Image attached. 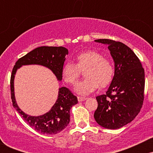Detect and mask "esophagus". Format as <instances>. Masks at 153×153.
<instances>
[{"label":"esophagus","mask_w":153,"mask_h":153,"mask_svg":"<svg viewBox=\"0 0 153 153\" xmlns=\"http://www.w3.org/2000/svg\"><path fill=\"white\" fill-rule=\"evenodd\" d=\"M86 99H87L86 98H85V97H80V96H78V100L79 102H81V101H85Z\"/></svg>","instance_id":"1"}]
</instances>
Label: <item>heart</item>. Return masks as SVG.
<instances>
[{"label":"heart","instance_id":"obj_1","mask_svg":"<svg viewBox=\"0 0 153 153\" xmlns=\"http://www.w3.org/2000/svg\"><path fill=\"white\" fill-rule=\"evenodd\" d=\"M77 63L67 62L63 66L62 76L67 83L74 85L84 71L85 79L75 85V91L81 96H87L97 90L99 85L106 87L111 82L114 74V68L108 59L94 50L82 52L77 56Z\"/></svg>","mask_w":153,"mask_h":153}]
</instances>
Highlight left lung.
Returning a JSON list of instances; mask_svg holds the SVG:
<instances>
[{"label":"left lung","instance_id":"left-lung-1","mask_svg":"<svg viewBox=\"0 0 153 153\" xmlns=\"http://www.w3.org/2000/svg\"><path fill=\"white\" fill-rule=\"evenodd\" d=\"M108 45L114 62V75L106 94L96 97V122L101 127L117 129L134 119L144 100L145 71L140 59L127 45L106 39L95 40Z\"/></svg>","mask_w":153,"mask_h":153}]
</instances>
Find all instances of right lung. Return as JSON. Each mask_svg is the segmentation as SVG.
Masks as SVG:
<instances>
[{
	"label": "right lung",
	"instance_id": "1",
	"mask_svg": "<svg viewBox=\"0 0 153 153\" xmlns=\"http://www.w3.org/2000/svg\"><path fill=\"white\" fill-rule=\"evenodd\" d=\"M68 50L63 47H39L31 51L16 62L10 77V92L13 106L24 120L36 131L42 134H55L65 128L70 122V110L78 103V99L66 87L59 88L57 99L51 109L43 115L30 116L19 108L15 98L14 78L18 69L23 65H39L49 68L57 80L62 79V70Z\"/></svg>",
	"mask_w": 153,
	"mask_h": 153
}]
</instances>
